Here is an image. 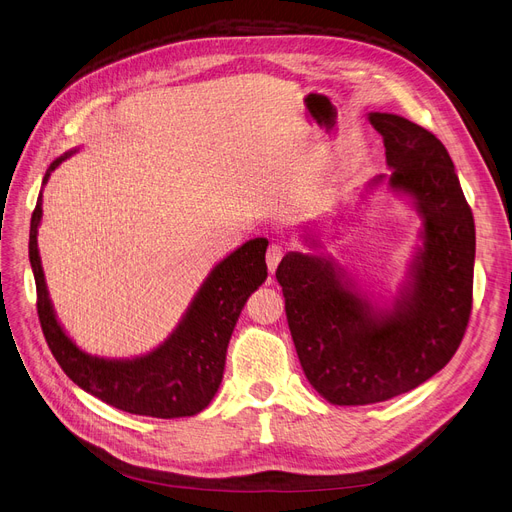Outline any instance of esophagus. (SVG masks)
<instances>
[{"mask_svg": "<svg viewBox=\"0 0 512 512\" xmlns=\"http://www.w3.org/2000/svg\"><path fill=\"white\" fill-rule=\"evenodd\" d=\"M282 258H284V247L277 245V243L269 245V250H267V267H269L271 273H275V269H277V265H280Z\"/></svg>", "mask_w": 512, "mask_h": 512, "instance_id": "esophagus-1", "label": "esophagus"}]
</instances>
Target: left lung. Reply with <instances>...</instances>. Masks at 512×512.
<instances>
[{"mask_svg":"<svg viewBox=\"0 0 512 512\" xmlns=\"http://www.w3.org/2000/svg\"><path fill=\"white\" fill-rule=\"evenodd\" d=\"M386 149L384 183L410 198L421 232L404 286L371 301L329 256L288 252L275 271L294 348L309 384L335 406L378 404L408 393L453 359L472 312L476 232L446 147L393 113H369ZM365 196V194H361ZM316 226V224H314ZM309 247L318 235L305 228Z\"/></svg>","mask_w":512,"mask_h":512,"instance_id":"1","label":"left lung"}]
</instances>
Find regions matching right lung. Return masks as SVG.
I'll return each instance as SVG.
<instances>
[{
  "mask_svg": "<svg viewBox=\"0 0 512 512\" xmlns=\"http://www.w3.org/2000/svg\"><path fill=\"white\" fill-rule=\"evenodd\" d=\"M76 151L70 149L57 158L46 170L42 185ZM40 220L42 194L29 228V262L36 280L42 333L66 376L104 404L130 414L179 418L203 412L222 384L226 348L241 309L267 280L269 241L250 239L220 260L194 294L175 331L158 348L134 359H104L76 346L57 320L38 250Z\"/></svg>",
  "mask_w": 512,
  "mask_h": 512,
  "instance_id": "right-lung-1",
  "label": "right lung"
}]
</instances>
